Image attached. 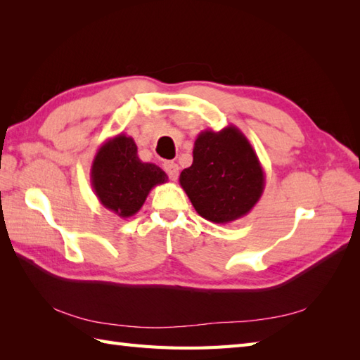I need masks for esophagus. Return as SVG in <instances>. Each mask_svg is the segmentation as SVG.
I'll return each mask as SVG.
<instances>
[{"instance_id":"obj_1","label":"esophagus","mask_w":360,"mask_h":360,"mask_svg":"<svg viewBox=\"0 0 360 360\" xmlns=\"http://www.w3.org/2000/svg\"><path fill=\"white\" fill-rule=\"evenodd\" d=\"M164 170L167 172L168 176H170L172 181L178 179V174H179V167H178V164L172 162V160H167V162H164Z\"/></svg>"}]
</instances>
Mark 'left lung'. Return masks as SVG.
I'll return each mask as SVG.
<instances>
[{"label": "left lung", "mask_w": 360, "mask_h": 360, "mask_svg": "<svg viewBox=\"0 0 360 360\" xmlns=\"http://www.w3.org/2000/svg\"><path fill=\"white\" fill-rule=\"evenodd\" d=\"M179 184L202 218L226 224L254 209L264 190V172L248 137L229 125L198 134L193 164L181 172Z\"/></svg>", "instance_id": "8db88e82"}]
</instances>
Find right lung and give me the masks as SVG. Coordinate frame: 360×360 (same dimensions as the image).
I'll return each mask as SVG.
<instances>
[{
	"mask_svg": "<svg viewBox=\"0 0 360 360\" xmlns=\"http://www.w3.org/2000/svg\"><path fill=\"white\" fill-rule=\"evenodd\" d=\"M168 176L156 164L142 162L133 137L117 134L102 143L91 165V186L105 209L120 218L141 210L153 187Z\"/></svg>",
	"mask_w": 360,
	"mask_h": 360,
	"instance_id": "add662e5",
	"label": "right lung"
}]
</instances>
